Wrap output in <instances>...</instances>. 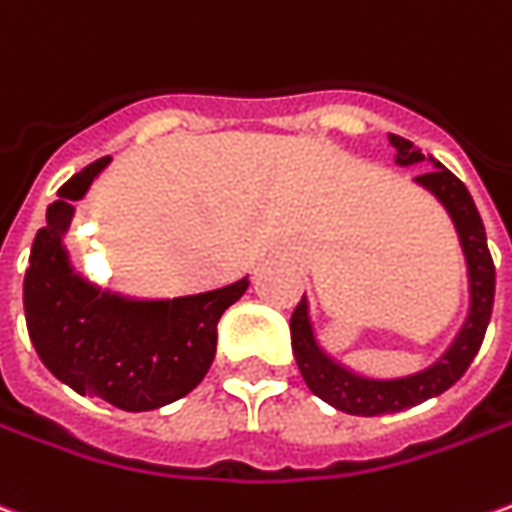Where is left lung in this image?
<instances>
[{"mask_svg":"<svg viewBox=\"0 0 512 512\" xmlns=\"http://www.w3.org/2000/svg\"><path fill=\"white\" fill-rule=\"evenodd\" d=\"M388 141L396 152L393 155L396 166H402V169L421 166V163L432 166L424 174H418L413 182L446 210V216L455 227L460 252L466 260L468 310L452 343L432 360L430 366L402 374V377H371V374L346 366L321 343L313 316H310V302L305 296L291 316V346L296 366L302 371L307 388L316 393L318 399H324L327 405L341 413H349V416L399 413V410L416 407L432 396L449 391L466 374L471 360L480 352L493 310L496 271H493L491 252H488L485 227H482L480 213H477V205L468 194V188L435 157H424L421 149H416L405 138L388 135Z\"/></svg>","mask_w":512,"mask_h":512,"instance_id":"left-lung-1","label":"left lung"}]
</instances>
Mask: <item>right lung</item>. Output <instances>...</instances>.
Instances as JSON below:
<instances>
[{
	"label": "right lung",
	"mask_w": 512,
	"mask_h": 512,
	"mask_svg": "<svg viewBox=\"0 0 512 512\" xmlns=\"http://www.w3.org/2000/svg\"><path fill=\"white\" fill-rule=\"evenodd\" d=\"M107 166L110 157L85 166L46 207L24 274V316L35 352L57 380L141 413L177 402L205 380L219 318L244 296L249 277L174 299H135L88 280L71 263L66 235L74 202Z\"/></svg>",
	"instance_id": "1"
}]
</instances>
